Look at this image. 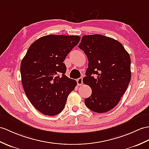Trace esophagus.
<instances>
[{
  "label": "esophagus",
  "instance_id": "obj_1",
  "mask_svg": "<svg viewBox=\"0 0 149 149\" xmlns=\"http://www.w3.org/2000/svg\"><path fill=\"white\" fill-rule=\"evenodd\" d=\"M77 85L78 86H82L83 84V82H82V77H80L77 80Z\"/></svg>",
  "mask_w": 149,
  "mask_h": 149
}]
</instances>
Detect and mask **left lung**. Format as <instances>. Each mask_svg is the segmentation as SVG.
I'll use <instances>...</instances> for the list:
<instances>
[{
  "mask_svg": "<svg viewBox=\"0 0 149 149\" xmlns=\"http://www.w3.org/2000/svg\"><path fill=\"white\" fill-rule=\"evenodd\" d=\"M79 47L88 59L83 82L90 86L91 95L86 107L105 113L118 104L131 80V59L122 44L99 34L84 36Z\"/></svg>",
  "mask_w": 149,
  "mask_h": 149,
  "instance_id": "obj_1",
  "label": "left lung"
}]
</instances>
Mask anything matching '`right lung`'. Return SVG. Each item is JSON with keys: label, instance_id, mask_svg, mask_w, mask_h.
<instances>
[{"label": "right lung", "instance_id": "add662e5", "mask_svg": "<svg viewBox=\"0 0 149 149\" xmlns=\"http://www.w3.org/2000/svg\"><path fill=\"white\" fill-rule=\"evenodd\" d=\"M78 36L48 35L33 42L21 63L22 85L28 99L46 116H55L63 110L77 82L65 75L63 61L77 46Z\"/></svg>", "mask_w": 149, "mask_h": 149}]
</instances>
